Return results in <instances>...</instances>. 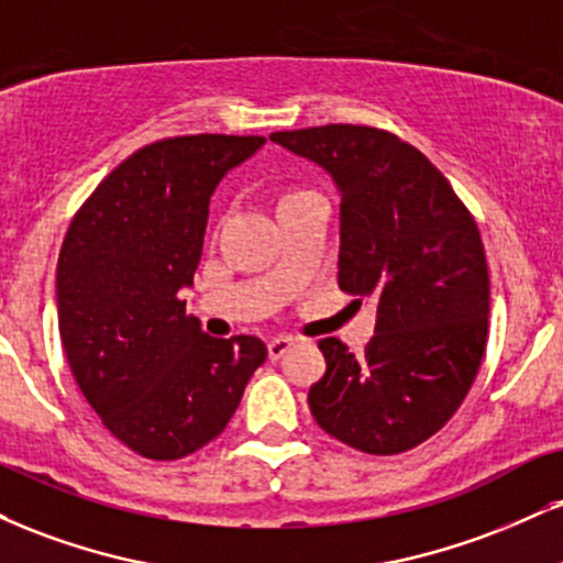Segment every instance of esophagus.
Returning <instances> with one entry per match:
<instances>
[{"instance_id":"34e87169","label":"esophagus","mask_w":563,"mask_h":563,"mask_svg":"<svg viewBox=\"0 0 563 563\" xmlns=\"http://www.w3.org/2000/svg\"><path fill=\"white\" fill-rule=\"evenodd\" d=\"M290 346H294V338L277 335L267 343V354H269V358H273V362H277V358H280L283 354H288Z\"/></svg>"}]
</instances>
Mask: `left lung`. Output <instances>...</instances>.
<instances>
[{"label":"left lung","instance_id":"obj_1","mask_svg":"<svg viewBox=\"0 0 563 563\" xmlns=\"http://www.w3.org/2000/svg\"><path fill=\"white\" fill-rule=\"evenodd\" d=\"M269 139L320 165L341 194L338 286L375 296V335L354 356L322 338L309 388L317 424L351 449L393 456L443 428L483 364L490 280L475 217L419 148L369 125Z\"/></svg>","mask_w":563,"mask_h":563}]
</instances>
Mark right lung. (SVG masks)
<instances>
[{"label": "right lung", "mask_w": 563, "mask_h": 563, "mask_svg": "<svg viewBox=\"0 0 563 563\" xmlns=\"http://www.w3.org/2000/svg\"><path fill=\"white\" fill-rule=\"evenodd\" d=\"M262 135L154 141L99 183L57 262L59 338L80 393L120 443L175 462L225 430L267 358L254 335L212 338L186 314L209 199Z\"/></svg>", "instance_id": "1"}]
</instances>
